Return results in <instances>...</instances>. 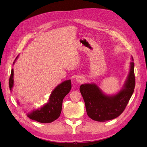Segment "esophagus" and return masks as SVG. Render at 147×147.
Masks as SVG:
<instances>
[{"label":"esophagus","mask_w":147,"mask_h":147,"mask_svg":"<svg viewBox=\"0 0 147 147\" xmlns=\"http://www.w3.org/2000/svg\"><path fill=\"white\" fill-rule=\"evenodd\" d=\"M83 81H84V78L82 76H78L76 78V82L77 83H82Z\"/></svg>","instance_id":"1"}]
</instances>
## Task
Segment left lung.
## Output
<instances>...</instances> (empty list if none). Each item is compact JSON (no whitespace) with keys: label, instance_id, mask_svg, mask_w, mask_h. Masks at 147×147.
I'll return each instance as SVG.
<instances>
[{"label":"left lung","instance_id":"obj_1","mask_svg":"<svg viewBox=\"0 0 147 147\" xmlns=\"http://www.w3.org/2000/svg\"><path fill=\"white\" fill-rule=\"evenodd\" d=\"M131 59L126 80L121 90L115 94H106L94 83L82 84L80 87L87 114L90 118L105 122L117 118L125 109L135 88L134 63L132 56Z\"/></svg>","mask_w":147,"mask_h":147}]
</instances>
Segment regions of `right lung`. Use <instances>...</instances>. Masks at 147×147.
I'll return each mask as SVG.
<instances>
[{
	"label": "right lung",
	"mask_w": 147,
	"mask_h": 147,
	"mask_svg": "<svg viewBox=\"0 0 147 147\" xmlns=\"http://www.w3.org/2000/svg\"><path fill=\"white\" fill-rule=\"evenodd\" d=\"M18 56L19 55L16 57L13 64H15ZM13 77H14V71L13 69H12L9 79V87L11 91H13L12 89L14 86ZM71 88H72V84H71L70 80H67L59 84L51 92L47 103L43 105L41 107L30 111L27 113L28 117L34 121L42 123H49L54 121L59 117L62 110L63 99L70 92ZM17 103L20 104V102L17 100Z\"/></svg>",
	"instance_id": "right-lung-1"
}]
</instances>
